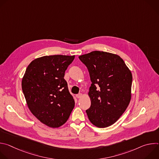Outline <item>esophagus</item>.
Segmentation results:
<instances>
[{
	"instance_id": "34e87169",
	"label": "esophagus",
	"mask_w": 159,
	"mask_h": 159,
	"mask_svg": "<svg viewBox=\"0 0 159 159\" xmlns=\"http://www.w3.org/2000/svg\"><path fill=\"white\" fill-rule=\"evenodd\" d=\"M76 97H77V98H78V99L81 98L82 97V94L80 93V94H77V95H76Z\"/></svg>"
}]
</instances>
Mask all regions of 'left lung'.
I'll use <instances>...</instances> for the list:
<instances>
[{"label":"left lung","mask_w":159,"mask_h":159,"mask_svg":"<svg viewBox=\"0 0 159 159\" xmlns=\"http://www.w3.org/2000/svg\"><path fill=\"white\" fill-rule=\"evenodd\" d=\"M87 66L91 85L89 120L99 128L114 124L131 100L132 74L123 60L111 53L94 51L79 57Z\"/></svg>","instance_id":"left-lung-1"}]
</instances>
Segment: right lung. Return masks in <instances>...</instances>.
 Masks as SVG:
<instances>
[{
	"mask_svg": "<svg viewBox=\"0 0 159 159\" xmlns=\"http://www.w3.org/2000/svg\"><path fill=\"white\" fill-rule=\"evenodd\" d=\"M75 56H44L32 61L22 80V90L33 115L52 128L69 119L75 102L64 79Z\"/></svg>",
	"mask_w": 159,
	"mask_h": 159,
	"instance_id": "add662e5",
	"label": "right lung"
}]
</instances>
